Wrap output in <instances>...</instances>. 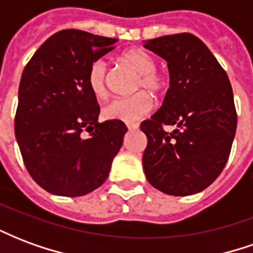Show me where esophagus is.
Wrapping results in <instances>:
<instances>
[{"label": "esophagus", "mask_w": 253, "mask_h": 253, "mask_svg": "<svg viewBox=\"0 0 253 253\" xmlns=\"http://www.w3.org/2000/svg\"><path fill=\"white\" fill-rule=\"evenodd\" d=\"M127 128H128L130 131H134V130H137L138 128V125L137 123H128V125H127Z\"/></svg>", "instance_id": "1"}]
</instances>
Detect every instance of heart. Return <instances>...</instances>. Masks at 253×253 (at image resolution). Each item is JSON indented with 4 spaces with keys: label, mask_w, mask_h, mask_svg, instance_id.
Segmentation results:
<instances>
[{
    "label": "heart",
    "mask_w": 253,
    "mask_h": 253,
    "mask_svg": "<svg viewBox=\"0 0 253 253\" xmlns=\"http://www.w3.org/2000/svg\"><path fill=\"white\" fill-rule=\"evenodd\" d=\"M121 61L134 72L138 78L134 90H141L131 97H121L107 103L103 107V116L111 121L135 123L148 116L154 107V101L148 92L156 96L168 89L169 78L164 72L156 69L154 58L142 48H131L121 55ZM108 65L104 59H96L90 63L86 74V85L96 99L103 100L108 94Z\"/></svg>",
    "instance_id": "1"
}]
</instances>
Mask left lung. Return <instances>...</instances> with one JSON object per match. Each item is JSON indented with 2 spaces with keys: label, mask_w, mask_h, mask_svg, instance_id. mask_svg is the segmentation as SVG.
<instances>
[{
  "label": "left lung",
  "mask_w": 253,
  "mask_h": 253,
  "mask_svg": "<svg viewBox=\"0 0 253 253\" xmlns=\"http://www.w3.org/2000/svg\"><path fill=\"white\" fill-rule=\"evenodd\" d=\"M143 47L168 62L170 86L163 107L141 123L148 137L142 165L164 194L192 195L211 184L228 163L237 114L228 74L206 44L184 32ZM164 126H176L173 132Z\"/></svg>",
  "instance_id": "left-lung-1"
}]
</instances>
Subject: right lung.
<instances>
[{
  "label": "right lung",
  "instance_id": "add662e5",
  "mask_svg": "<svg viewBox=\"0 0 253 253\" xmlns=\"http://www.w3.org/2000/svg\"><path fill=\"white\" fill-rule=\"evenodd\" d=\"M116 42L85 31H59L21 74L14 134L31 177L54 195L83 196L101 186L123 143L126 125L99 123L97 99L86 85L90 63ZM83 131L91 134L88 140Z\"/></svg>",
  "mask_w": 253,
  "mask_h": 253
}]
</instances>
